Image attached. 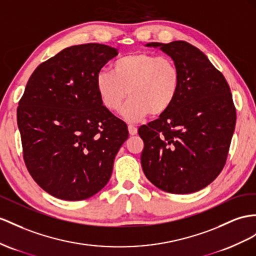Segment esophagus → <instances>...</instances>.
<instances>
[{
	"label": "esophagus",
	"instance_id": "esophagus-1",
	"mask_svg": "<svg viewBox=\"0 0 256 256\" xmlns=\"http://www.w3.org/2000/svg\"><path fill=\"white\" fill-rule=\"evenodd\" d=\"M128 133L130 135H136L137 134V128L133 126V124H128Z\"/></svg>",
	"mask_w": 256,
	"mask_h": 256
}]
</instances>
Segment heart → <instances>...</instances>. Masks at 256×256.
I'll list each match as a JSON object with an SVG mask.
<instances>
[{"label": "heart", "instance_id": "b5f03b06", "mask_svg": "<svg viewBox=\"0 0 256 256\" xmlns=\"http://www.w3.org/2000/svg\"><path fill=\"white\" fill-rule=\"evenodd\" d=\"M95 85L109 111L119 110L128 95L132 97L121 114L128 121H138L149 114L166 112L180 90V72L171 58L138 52L116 60L112 71H98Z\"/></svg>", "mask_w": 256, "mask_h": 256}]
</instances>
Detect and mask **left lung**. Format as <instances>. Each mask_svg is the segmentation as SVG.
Returning a JSON list of instances; mask_svg holds the SVG:
<instances>
[{
    "label": "left lung",
    "mask_w": 256,
    "mask_h": 256,
    "mask_svg": "<svg viewBox=\"0 0 256 256\" xmlns=\"http://www.w3.org/2000/svg\"><path fill=\"white\" fill-rule=\"evenodd\" d=\"M178 64L180 90L159 119L142 126V166L163 192L201 190L225 166L236 126V108L224 76L194 45L185 41L148 43Z\"/></svg>",
    "instance_id": "obj_1"
}]
</instances>
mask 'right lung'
Returning <instances> with one entry per match:
<instances>
[{
    "instance_id": "obj_1",
    "label": "right lung",
    "mask_w": 256,
    "mask_h": 256,
    "mask_svg": "<svg viewBox=\"0 0 256 256\" xmlns=\"http://www.w3.org/2000/svg\"><path fill=\"white\" fill-rule=\"evenodd\" d=\"M118 55L88 43L62 50L31 74L17 108L24 160L32 178L58 199H88L106 186L128 140L126 124L98 96V71Z\"/></svg>"
}]
</instances>
